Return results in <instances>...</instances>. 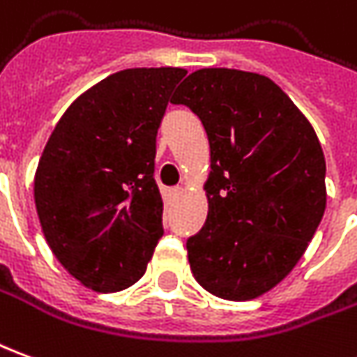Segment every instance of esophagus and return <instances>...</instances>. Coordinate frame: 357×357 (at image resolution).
<instances>
[{"instance_id":"esophagus-1","label":"esophagus","mask_w":357,"mask_h":357,"mask_svg":"<svg viewBox=\"0 0 357 357\" xmlns=\"http://www.w3.org/2000/svg\"><path fill=\"white\" fill-rule=\"evenodd\" d=\"M179 193H181V187H172V189H168V195H170L172 199L179 197Z\"/></svg>"}]
</instances>
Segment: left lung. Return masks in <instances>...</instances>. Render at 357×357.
<instances>
[{
	"label": "left lung",
	"mask_w": 357,
	"mask_h": 357,
	"mask_svg": "<svg viewBox=\"0 0 357 357\" xmlns=\"http://www.w3.org/2000/svg\"><path fill=\"white\" fill-rule=\"evenodd\" d=\"M172 102L199 116L211 144L208 214L187 239L191 273L222 300L259 298L288 276L323 218L321 143L265 75L199 69Z\"/></svg>",
	"instance_id": "obj_1"
}]
</instances>
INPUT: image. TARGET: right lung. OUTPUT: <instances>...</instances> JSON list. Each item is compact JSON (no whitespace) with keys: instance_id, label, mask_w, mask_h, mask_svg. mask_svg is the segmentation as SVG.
I'll return each mask as SVG.
<instances>
[{"instance_id":"1","label":"right lung","mask_w":357,"mask_h":357,"mask_svg":"<svg viewBox=\"0 0 357 357\" xmlns=\"http://www.w3.org/2000/svg\"><path fill=\"white\" fill-rule=\"evenodd\" d=\"M185 73L109 75L67 108L42 153L34 176L42 231L57 261L94 291L133 286L164 234L156 133Z\"/></svg>"}]
</instances>
